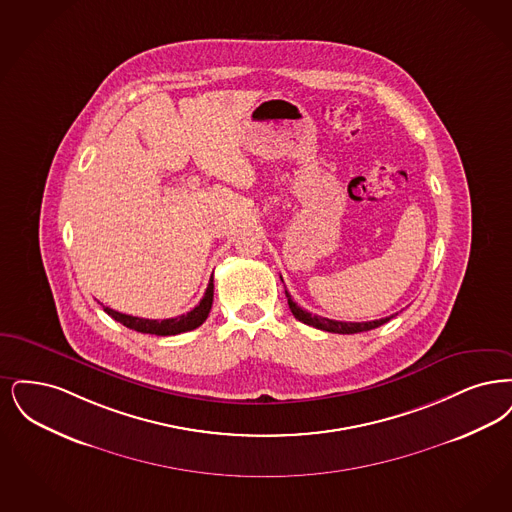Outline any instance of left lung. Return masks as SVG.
<instances>
[{
  "mask_svg": "<svg viewBox=\"0 0 512 512\" xmlns=\"http://www.w3.org/2000/svg\"><path fill=\"white\" fill-rule=\"evenodd\" d=\"M283 281V279H281ZM285 294H287V298H289V308L292 315L298 319V321H302V323H306V325H310V327H315V329H321V331H327V333H338V334H354V333H363V331H371V329H377L380 325H384V323H388L394 315H390V317H384V319H377V321H365V323H346V321H334V319H327V317H321V315H313V313L306 312V310H302L292 298H290L289 292L285 290Z\"/></svg>",
  "mask_w": 512,
  "mask_h": 512,
  "instance_id": "1",
  "label": "left lung"
}]
</instances>
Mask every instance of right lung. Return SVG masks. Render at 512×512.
I'll return each instance as SVG.
<instances>
[{"mask_svg": "<svg viewBox=\"0 0 512 512\" xmlns=\"http://www.w3.org/2000/svg\"><path fill=\"white\" fill-rule=\"evenodd\" d=\"M212 300H214V277L208 283V289L204 292L199 306H195L191 312L185 315H178L172 319H143V317H134V315H126V313L114 312L111 308L103 306V310L111 315L114 321L122 323L128 329H134L137 333L156 334V336H172V334L187 333L200 327L208 313L212 308Z\"/></svg>", "mask_w": 512, "mask_h": 512, "instance_id": "1", "label": "right lung"}]
</instances>
